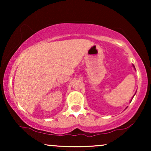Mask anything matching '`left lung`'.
I'll list each match as a JSON object with an SVG mask.
<instances>
[{
	"label": "left lung",
	"mask_w": 151,
	"mask_h": 151,
	"mask_svg": "<svg viewBox=\"0 0 151 151\" xmlns=\"http://www.w3.org/2000/svg\"><path fill=\"white\" fill-rule=\"evenodd\" d=\"M133 67H134V66H133Z\"/></svg>",
	"instance_id": "8db88e82"
}]
</instances>
